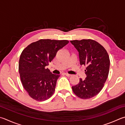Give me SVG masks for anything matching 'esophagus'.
<instances>
[{
  "label": "esophagus",
  "mask_w": 125,
  "mask_h": 125,
  "mask_svg": "<svg viewBox=\"0 0 125 125\" xmlns=\"http://www.w3.org/2000/svg\"><path fill=\"white\" fill-rule=\"evenodd\" d=\"M64 75H66L67 76H68V77H70V76H71L72 75L69 74L68 73H64Z\"/></svg>",
  "instance_id": "1"
}]
</instances>
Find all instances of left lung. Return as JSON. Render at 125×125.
I'll return each mask as SVG.
<instances>
[{"label": "left lung", "instance_id": "obj_1", "mask_svg": "<svg viewBox=\"0 0 125 125\" xmlns=\"http://www.w3.org/2000/svg\"><path fill=\"white\" fill-rule=\"evenodd\" d=\"M79 52L80 65L87 66L85 80L81 78L78 84L72 86L74 94L81 99H90L98 94L108 78L110 60L105 48L92 39L71 40Z\"/></svg>", "mask_w": 125, "mask_h": 125}]
</instances>
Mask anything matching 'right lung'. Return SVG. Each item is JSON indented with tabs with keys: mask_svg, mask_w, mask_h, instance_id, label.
I'll list each match as a JSON object with an SVG mask.
<instances>
[{
	"mask_svg": "<svg viewBox=\"0 0 125 125\" xmlns=\"http://www.w3.org/2000/svg\"><path fill=\"white\" fill-rule=\"evenodd\" d=\"M68 43L67 40L40 39L22 51L19 63L20 78L23 88L33 99L44 101L54 94L60 75L51 73L46 66L59 50Z\"/></svg>",
	"mask_w": 125,
	"mask_h": 125,
	"instance_id": "obj_1",
	"label": "right lung"
}]
</instances>
